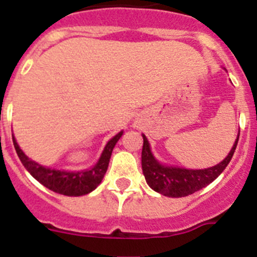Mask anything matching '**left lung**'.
Segmentation results:
<instances>
[{"instance_id": "8db88e82", "label": "left lung", "mask_w": 257, "mask_h": 257, "mask_svg": "<svg viewBox=\"0 0 257 257\" xmlns=\"http://www.w3.org/2000/svg\"><path fill=\"white\" fill-rule=\"evenodd\" d=\"M238 138L239 134L237 136L231 152L220 164L204 170H186L179 169V167L162 166L161 164H158L151 153L147 138L143 136L142 170L146 181L155 191L162 195L171 196V198H181V196L194 194L212 183L213 180H215L222 174L236 151Z\"/></svg>"}]
</instances>
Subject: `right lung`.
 Returning <instances> with one entry per match:
<instances>
[{
	"instance_id": "obj_1",
	"label": "right lung",
	"mask_w": 257,
	"mask_h": 257,
	"mask_svg": "<svg viewBox=\"0 0 257 257\" xmlns=\"http://www.w3.org/2000/svg\"><path fill=\"white\" fill-rule=\"evenodd\" d=\"M123 132L117 133L114 138L107 142L99 162L90 170L80 172H67V171H57V170H50L44 166H40L37 162L31 161L30 158L25 156V153L20 150L19 145L16 143L15 138L13 137L14 147L18 153L20 161L31 174V176L37 179L40 184L48 188L54 193L62 194V195L68 196H80L85 194L91 193L97 188L101 183L102 177L106 174L107 166H109L110 157H111L112 148L115 147L116 142L121 137Z\"/></svg>"
}]
</instances>
